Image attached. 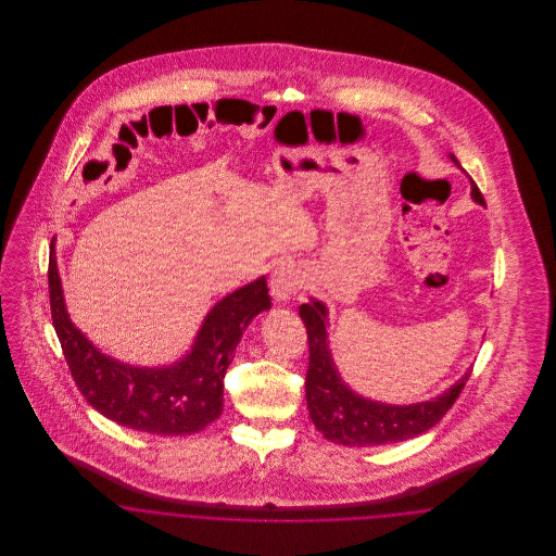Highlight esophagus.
Here are the masks:
<instances>
[{
	"label": "esophagus",
	"instance_id": "1",
	"mask_svg": "<svg viewBox=\"0 0 556 556\" xmlns=\"http://www.w3.org/2000/svg\"><path fill=\"white\" fill-rule=\"evenodd\" d=\"M304 286V275L295 265H281L270 279V291L277 302H288Z\"/></svg>",
	"mask_w": 556,
	"mask_h": 556
}]
</instances>
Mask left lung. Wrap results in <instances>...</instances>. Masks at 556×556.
Returning <instances> with one entry per match:
<instances>
[{
  "label": "left lung",
  "instance_id": "obj_1",
  "mask_svg": "<svg viewBox=\"0 0 556 556\" xmlns=\"http://www.w3.org/2000/svg\"><path fill=\"white\" fill-rule=\"evenodd\" d=\"M456 166L458 160L450 154ZM471 195L477 204H485L481 191L471 181ZM300 317L308 333V370H306V402L311 419L325 440L344 446H381L417 438L440 424L456 397L460 396L469 375L465 372L442 396L417 404L397 406L350 390L333 365L327 345V308L313 300L300 306Z\"/></svg>",
  "mask_w": 556,
  "mask_h": 556
}]
</instances>
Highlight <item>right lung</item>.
<instances>
[{"label": "right lung", "mask_w": 556, "mask_h": 556, "mask_svg": "<svg viewBox=\"0 0 556 556\" xmlns=\"http://www.w3.org/2000/svg\"><path fill=\"white\" fill-rule=\"evenodd\" d=\"M50 252V306L55 336L85 400L114 424L152 435H191L223 413V379L250 320L270 308L265 277L214 304L195 342L168 367H131L91 344L66 313Z\"/></svg>", "instance_id": "right-lung-1"}]
</instances>
